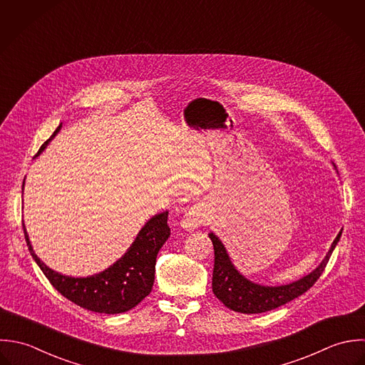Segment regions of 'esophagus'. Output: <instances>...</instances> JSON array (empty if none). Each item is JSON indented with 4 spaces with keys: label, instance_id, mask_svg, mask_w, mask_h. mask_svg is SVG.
Here are the masks:
<instances>
[{
    "label": "esophagus",
    "instance_id": "obj_1",
    "mask_svg": "<svg viewBox=\"0 0 365 365\" xmlns=\"http://www.w3.org/2000/svg\"><path fill=\"white\" fill-rule=\"evenodd\" d=\"M202 222V212L198 208H191L180 222L184 230H195Z\"/></svg>",
    "mask_w": 365,
    "mask_h": 365
}]
</instances>
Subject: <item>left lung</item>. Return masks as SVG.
I'll use <instances>...</instances> for the list:
<instances>
[{"mask_svg": "<svg viewBox=\"0 0 365 365\" xmlns=\"http://www.w3.org/2000/svg\"><path fill=\"white\" fill-rule=\"evenodd\" d=\"M340 237L341 231L334 240L323 262L312 273L289 284L262 286L247 280L235 269L230 259V255L227 253L224 243L211 232L210 238L214 245L215 255L212 272V292L228 309L245 314L264 313L279 306H283L290 300L302 296L317 282V279L324 272V267L336 245L340 241Z\"/></svg>", "mask_w": 365, "mask_h": 365, "instance_id": "left-lung-1", "label": "left lung"}]
</instances>
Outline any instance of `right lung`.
Here are the masks:
<instances>
[{"label": "right lung", "mask_w": 365, "mask_h": 365, "mask_svg": "<svg viewBox=\"0 0 365 365\" xmlns=\"http://www.w3.org/2000/svg\"><path fill=\"white\" fill-rule=\"evenodd\" d=\"M62 124L41 145L39 155ZM24 190V185H22ZM168 211L154 215L138 232L122 257L106 270L89 277H69L48 267L34 252L22 222L28 249L51 284L68 300L96 313L118 314L135 307L150 294L154 283L155 257L170 237Z\"/></svg>", "instance_id": "obj_1"}]
</instances>
